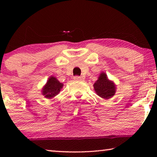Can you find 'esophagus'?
Wrapping results in <instances>:
<instances>
[{"label": "esophagus", "instance_id": "esophagus-1", "mask_svg": "<svg viewBox=\"0 0 157 157\" xmlns=\"http://www.w3.org/2000/svg\"><path fill=\"white\" fill-rule=\"evenodd\" d=\"M74 78V80L78 81H83V80H84V78L81 76H75Z\"/></svg>", "mask_w": 157, "mask_h": 157}]
</instances>
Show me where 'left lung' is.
<instances>
[{
	"instance_id": "left-lung-1",
	"label": "left lung",
	"mask_w": 157,
	"mask_h": 157,
	"mask_svg": "<svg viewBox=\"0 0 157 157\" xmlns=\"http://www.w3.org/2000/svg\"><path fill=\"white\" fill-rule=\"evenodd\" d=\"M96 94L104 99H109L115 95L117 86L113 81L109 80L106 73L101 72L97 81L94 84Z\"/></svg>"
}]
</instances>
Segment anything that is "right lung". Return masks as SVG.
Instances as JSON below:
<instances>
[{"label":"right lung","mask_w":157,"mask_h":157,"mask_svg":"<svg viewBox=\"0 0 157 157\" xmlns=\"http://www.w3.org/2000/svg\"><path fill=\"white\" fill-rule=\"evenodd\" d=\"M63 86V83L59 82L56 77L51 76L49 77L46 83L42 88L41 94L46 98L51 99L59 94Z\"/></svg>","instance_id":"right-lung-1"}]
</instances>
